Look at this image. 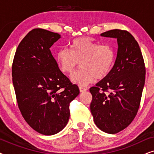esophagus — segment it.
Instances as JSON below:
<instances>
[{
  "instance_id": "esophagus-1",
  "label": "esophagus",
  "mask_w": 154,
  "mask_h": 154,
  "mask_svg": "<svg viewBox=\"0 0 154 154\" xmlns=\"http://www.w3.org/2000/svg\"><path fill=\"white\" fill-rule=\"evenodd\" d=\"M79 90H80V92H83L87 90L85 88H83V87H79Z\"/></svg>"
}]
</instances>
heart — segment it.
Wrapping results in <instances>:
<instances>
[{
	"label": "heart",
	"mask_w": 154,
	"mask_h": 154,
	"mask_svg": "<svg viewBox=\"0 0 154 154\" xmlns=\"http://www.w3.org/2000/svg\"><path fill=\"white\" fill-rule=\"evenodd\" d=\"M59 69L69 74L79 66L81 69L71 75L73 83L85 86L94 79L106 78L115 60V51L109 44H99L89 38H79L71 42L69 50H60L56 55Z\"/></svg>",
	"instance_id": "heart-1"
}]
</instances>
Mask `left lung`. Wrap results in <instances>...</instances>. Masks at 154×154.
<instances>
[{
    "label": "left lung",
    "mask_w": 154,
    "mask_h": 154,
    "mask_svg": "<svg viewBox=\"0 0 154 154\" xmlns=\"http://www.w3.org/2000/svg\"><path fill=\"white\" fill-rule=\"evenodd\" d=\"M115 38L118 52L106 78L90 88V111L95 125L103 132L116 134L136 116L145 82V65L139 44L125 30L113 29L101 34Z\"/></svg>",
    "instance_id": "8db88e82"
}]
</instances>
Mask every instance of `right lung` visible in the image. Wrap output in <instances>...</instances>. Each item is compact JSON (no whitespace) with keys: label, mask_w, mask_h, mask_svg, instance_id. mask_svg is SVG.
I'll return each mask as SVG.
<instances>
[{"label":"right lung","mask_w":154,"mask_h":154,"mask_svg":"<svg viewBox=\"0 0 154 154\" xmlns=\"http://www.w3.org/2000/svg\"><path fill=\"white\" fill-rule=\"evenodd\" d=\"M61 35L34 29L19 44L12 66L17 102L22 116L35 131L52 135L68 123L69 104L80 93L58 67L50 48Z\"/></svg>","instance_id":"right-lung-1"}]
</instances>
